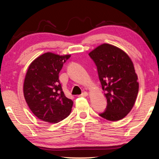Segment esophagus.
I'll list each match as a JSON object with an SVG mask.
<instances>
[{
	"instance_id": "34e87169",
	"label": "esophagus",
	"mask_w": 159,
	"mask_h": 159,
	"mask_svg": "<svg viewBox=\"0 0 159 159\" xmlns=\"http://www.w3.org/2000/svg\"><path fill=\"white\" fill-rule=\"evenodd\" d=\"M80 97H83V98H85V97H88V93H87V92H84V93H83L81 95H79Z\"/></svg>"
}]
</instances>
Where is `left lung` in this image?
Masks as SVG:
<instances>
[{
	"label": "left lung",
	"instance_id": "left-lung-1",
	"mask_svg": "<svg viewBox=\"0 0 159 159\" xmlns=\"http://www.w3.org/2000/svg\"><path fill=\"white\" fill-rule=\"evenodd\" d=\"M89 55L98 67L107 100V109L99 116L110 121L121 120L133 109L139 91L133 61L125 51L109 43L99 45Z\"/></svg>",
	"mask_w": 159,
	"mask_h": 159
}]
</instances>
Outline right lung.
<instances>
[{
	"mask_svg": "<svg viewBox=\"0 0 159 159\" xmlns=\"http://www.w3.org/2000/svg\"><path fill=\"white\" fill-rule=\"evenodd\" d=\"M71 55L45 52L29 66L23 85L29 109L43 121L57 123L70 114L74 102L67 98L59 80L63 64Z\"/></svg>",
	"mask_w": 159,
	"mask_h": 159,
	"instance_id": "obj_1",
	"label": "right lung"
}]
</instances>
